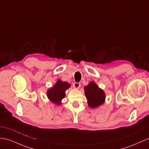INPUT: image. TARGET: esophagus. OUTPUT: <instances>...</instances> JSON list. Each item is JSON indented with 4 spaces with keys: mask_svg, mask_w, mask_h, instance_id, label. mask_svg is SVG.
<instances>
[{
    "mask_svg": "<svg viewBox=\"0 0 149 149\" xmlns=\"http://www.w3.org/2000/svg\"><path fill=\"white\" fill-rule=\"evenodd\" d=\"M73 86L75 89H79L80 86H81V84H80L79 82H74L73 84Z\"/></svg>",
    "mask_w": 149,
    "mask_h": 149,
    "instance_id": "1",
    "label": "esophagus"
}]
</instances>
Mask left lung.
Segmentation results:
<instances>
[{"instance_id": "obj_1", "label": "left lung", "mask_w": 149, "mask_h": 149, "mask_svg": "<svg viewBox=\"0 0 149 149\" xmlns=\"http://www.w3.org/2000/svg\"><path fill=\"white\" fill-rule=\"evenodd\" d=\"M85 95L89 107L96 108L103 103L105 100V94L94 82L89 83L84 87Z\"/></svg>"}]
</instances>
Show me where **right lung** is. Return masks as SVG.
I'll return each mask as SVG.
<instances>
[{
  "mask_svg": "<svg viewBox=\"0 0 149 149\" xmlns=\"http://www.w3.org/2000/svg\"><path fill=\"white\" fill-rule=\"evenodd\" d=\"M70 86V84L68 82L58 80L56 84L48 91L47 96L48 99L55 104H60L61 100L65 96V90L69 88Z\"/></svg>",
  "mask_w": 149,
  "mask_h": 149,
  "instance_id": "add662e5",
  "label": "right lung"
}]
</instances>
